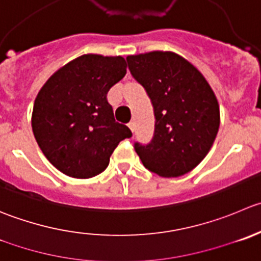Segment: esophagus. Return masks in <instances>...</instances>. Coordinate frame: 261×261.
I'll list each match as a JSON object with an SVG mask.
<instances>
[{"label": "esophagus", "instance_id": "34e87169", "mask_svg": "<svg viewBox=\"0 0 261 261\" xmlns=\"http://www.w3.org/2000/svg\"><path fill=\"white\" fill-rule=\"evenodd\" d=\"M128 127H130V130L134 133V131H135V123H134L133 121H131V122H128Z\"/></svg>", "mask_w": 261, "mask_h": 261}]
</instances>
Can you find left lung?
Returning a JSON list of instances; mask_svg holds the SVG:
<instances>
[{"label": "left lung", "mask_w": 261, "mask_h": 261, "mask_svg": "<svg viewBox=\"0 0 261 261\" xmlns=\"http://www.w3.org/2000/svg\"><path fill=\"white\" fill-rule=\"evenodd\" d=\"M131 75L148 93L155 128L135 151L149 171L178 177L198 166L218 134L219 105L211 85L194 65L173 52L127 56Z\"/></svg>", "instance_id": "obj_1"}]
</instances>
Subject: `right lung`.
<instances>
[{
	"instance_id": "obj_1",
	"label": "right lung",
	"mask_w": 261,
	"mask_h": 261,
	"mask_svg": "<svg viewBox=\"0 0 261 261\" xmlns=\"http://www.w3.org/2000/svg\"><path fill=\"white\" fill-rule=\"evenodd\" d=\"M121 56L83 55L45 82L32 113L34 138L62 173L90 178L107 168L120 141L133 136L116 122L107 93L126 74Z\"/></svg>"
}]
</instances>
